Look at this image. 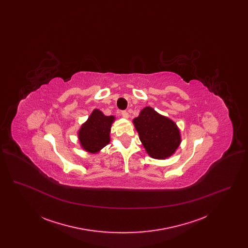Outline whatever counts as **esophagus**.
<instances>
[{
  "label": "esophagus",
  "instance_id": "esophagus-1",
  "mask_svg": "<svg viewBox=\"0 0 248 248\" xmlns=\"http://www.w3.org/2000/svg\"><path fill=\"white\" fill-rule=\"evenodd\" d=\"M122 116H123L124 118L127 119L129 117V114H128V112H127L126 110H123V111H122Z\"/></svg>",
  "mask_w": 248,
  "mask_h": 248
}]
</instances>
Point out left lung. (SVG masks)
Masks as SVG:
<instances>
[{
    "instance_id": "obj_1",
    "label": "left lung",
    "mask_w": 248,
    "mask_h": 248,
    "mask_svg": "<svg viewBox=\"0 0 248 248\" xmlns=\"http://www.w3.org/2000/svg\"><path fill=\"white\" fill-rule=\"evenodd\" d=\"M133 122L151 157L165 159L176 152L180 144V135L173 121L160 115L153 108L146 107Z\"/></svg>"
}]
</instances>
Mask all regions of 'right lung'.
<instances>
[{
	"instance_id": "1",
	"label": "right lung",
	"mask_w": 248,
	"mask_h": 248,
	"mask_svg": "<svg viewBox=\"0 0 248 248\" xmlns=\"http://www.w3.org/2000/svg\"><path fill=\"white\" fill-rule=\"evenodd\" d=\"M113 116H105L100 110L94 109L79 131V140L83 149L96 153L109 142V132Z\"/></svg>"
}]
</instances>
